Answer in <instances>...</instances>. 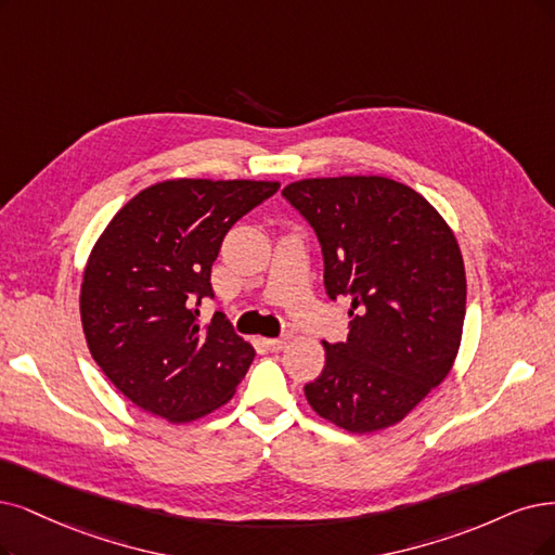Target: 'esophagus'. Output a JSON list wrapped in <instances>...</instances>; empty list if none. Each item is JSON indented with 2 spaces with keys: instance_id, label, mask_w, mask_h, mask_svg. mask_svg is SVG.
Returning <instances> with one entry per match:
<instances>
[{
  "instance_id": "esophagus-1",
  "label": "esophagus",
  "mask_w": 555,
  "mask_h": 555,
  "mask_svg": "<svg viewBox=\"0 0 555 555\" xmlns=\"http://www.w3.org/2000/svg\"><path fill=\"white\" fill-rule=\"evenodd\" d=\"M288 343H291V338H264V345L270 347L272 352L285 350V347H288Z\"/></svg>"
}]
</instances>
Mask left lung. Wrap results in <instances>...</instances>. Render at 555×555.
Masks as SVG:
<instances>
[{
  "instance_id": "1",
  "label": "left lung",
  "mask_w": 555,
  "mask_h": 555,
  "mask_svg": "<svg viewBox=\"0 0 555 555\" xmlns=\"http://www.w3.org/2000/svg\"><path fill=\"white\" fill-rule=\"evenodd\" d=\"M283 196L322 244L324 288L352 299L345 343L324 345L304 386L313 412L347 433L400 423L460 352L466 272L457 237L416 190L384 176L304 178Z\"/></svg>"
}]
</instances>
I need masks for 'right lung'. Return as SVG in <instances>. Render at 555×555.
<instances>
[{
  "label": "right lung",
  "mask_w": 555,
  "mask_h": 555,
  "mask_svg": "<svg viewBox=\"0 0 555 555\" xmlns=\"http://www.w3.org/2000/svg\"><path fill=\"white\" fill-rule=\"evenodd\" d=\"M279 190L276 180L176 178L132 196L100 233L79 315L100 371L143 412L190 423L229 402L256 357L217 313L210 272L231 225Z\"/></svg>",
  "instance_id": "right-lung-1"
}]
</instances>
